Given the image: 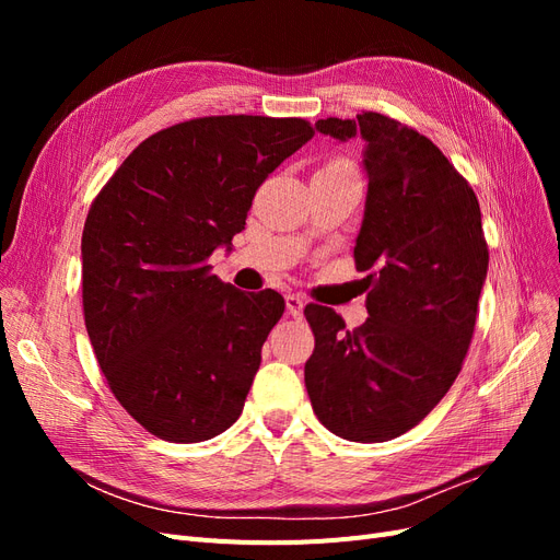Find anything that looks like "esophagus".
<instances>
[{
	"label": "esophagus",
	"mask_w": 560,
	"mask_h": 560,
	"mask_svg": "<svg viewBox=\"0 0 560 560\" xmlns=\"http://www.w3.org/2000/svg\"><path fill=\"white\" fill-rule=\"evenodd\" d=\"M284 303H287V313H290V315L296 317V319H301L303 308H306V301H303V296H299V294H287Z\"/></svg>",
	"instance_id": "34e87169"
}]
</instances>
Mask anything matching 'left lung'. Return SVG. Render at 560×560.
I'll return each instance as SVG.
<instances>
[{"instance_id":"left-lung-1","label":"left lung","mask_w":560,"mask_h":560,"mask_svg":"<svg viewBox=\"0 0 560 560\" xmlns=\"http://www.w3.org/2000/svg\"><path fill=\"white\" fill-rule=\"evenodd\" d=\"M338 142L362 138L369 177L354 264L366 276V322L306 306L315 350L306 389L336 436L378 444L416 428L463 369L488 247L471 186L425 135L376 112L319 118Z\"/></svg>"}]
</instances>
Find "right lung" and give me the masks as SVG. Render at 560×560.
I'll return each instance as SVG.
<instances>
[{
    "mask_svg": "<svg viewBox=\"0 0 560 560\" xmlns=\"http://www.w3.org/2000/svg\"><path fill=\"white\" fill-rule=\"evenodd\" d=\"M303 118L206 116L159 130L97 194L81 235L83 317L118 404L165 442L229 430L284 299L210 276L264 179L313 138Z\"/></svg>",
    "mask_w": 560,
    "mask_h": 560,
    "instance_id": "obj_1",
    "label": "right lung"
}]
</instances>
